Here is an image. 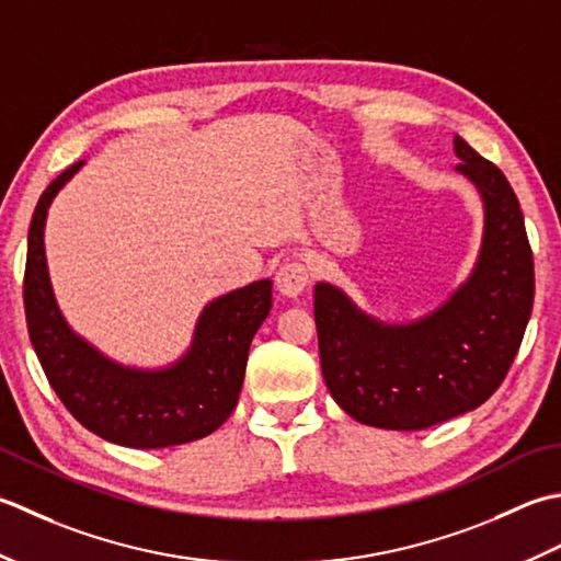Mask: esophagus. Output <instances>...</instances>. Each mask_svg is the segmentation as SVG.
<instances>
[{
  "label": "esophagus",
  "instance_id": "esophagus-1",
  "mask_svg": "<svg viewBox=\"0 0 561 561\" xmlns=\"http://www.w3.org/2000/svg\"><path fill=\"white\" fill-rule=\"evenodd\" d=\"M307 283H310V273L300 261H285L276 271V288L285 297H300Z\"/></svg>",
  "mask_w": 561,
  "mask_h": 561
}]
</instances>
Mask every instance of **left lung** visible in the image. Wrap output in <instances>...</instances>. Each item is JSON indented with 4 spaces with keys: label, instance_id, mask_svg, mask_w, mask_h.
Masks as SVG:
<instances>
[{
    "label": "left lung",
    "instance_id": "obj_1",
    "mask_svg": "<svg viewBox=\"0 0 561 561\" xmlns=\"http://www.w3.org/2000/svg\"><path fill=\"white\" fill-rule=\"evenodd\" d=\"M455 167L482 198L474 266L426 314L385 322L336 288L314 285L319 363L334 402L365 426L421 431L496 392L528 327L533 251L520 203L501 169L455 135Z\"/></svg>",
    "mask_w": 561,
    "mask_h": 561
}]
</instances>
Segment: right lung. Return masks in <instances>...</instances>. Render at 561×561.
Instances as JSON below:
<instances>
[{
    "instance_id": "add662e5",
    "label": "right lung",
    "mask_w": 561,
    "mask_h": 561,
    "mask_svg": "<svg viewBox=\"0 0 561 561\" xmlns=\"http://www.w3.org/2000/svg\"><path fill=\"white\" fill-rule=\"evenodd\" d=\"M84 162L65 169L33 210L24 307L33 351L67 411L99 438L125 448H169L210 436L237 407L251 339L271 312V278L203 307L188 348L176 360L137 368L106 356L67 322L45 259L48 210Z\"/></svg>"
}]
</instances>
